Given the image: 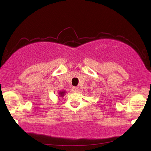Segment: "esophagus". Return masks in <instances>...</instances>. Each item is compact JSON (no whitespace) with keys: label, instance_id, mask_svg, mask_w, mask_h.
I'll return each instance as SVG.
<instances>
[{"label":"esophagus","instance_id":"obj_1","mask_svg":"<svg viewBox=\"0 0 151 151\" xmlns=\"http://www.w3.org/2000/svg\"><path fill=\"white\" fill-rule=\"evenodd\" d=\"M72 91H74V92H75V93L78 92V91H79V88H77V87H72Z\"/></svg>","mask_w":151,"mask_h":151}]
</instances>
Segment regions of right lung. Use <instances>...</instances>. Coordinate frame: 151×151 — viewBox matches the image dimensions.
I'll return each mask as SVG.
<instances>
[{
	"mask_svg": "<svg viewBox=\"0 0 151 151\" xmlns=\"http://www.w3.org/2000/svg\"><path fill=\"white\" fill-rule=\"evenodd\" d=\"M66 93V91H60V92L58 93L59 94V96L60 97H63V96L65 95V94Z\"/></svg>",
	"mask_w": 151,
	"mask_h": 151,
	"instance_id": "obj_1",
	"label": "right lung"
}]
</instances>
